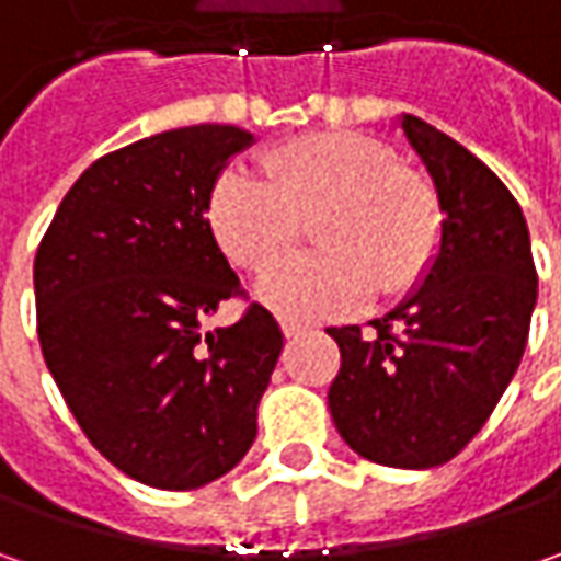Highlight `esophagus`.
<instances>
[{"label":"esophagus","mask_w":561,"mask_h":561,"mask_svg":"<svg viewBox=\"0 0 561 561\" xmlns=\"http://www.w3.org/2000/svg\"><path fill=\"white\" fill-rule=\"evenodd\" d=\"M280 331H284V336H287V340H293V336L306 334L309 328H306V324H299V321H290V318H287V321H280Z\"/></svg>","instance_id":"esophagus-1"}]
</instances>
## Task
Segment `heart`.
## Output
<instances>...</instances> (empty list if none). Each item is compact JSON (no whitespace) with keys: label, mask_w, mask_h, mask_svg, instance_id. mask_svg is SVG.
<instances>
[{"label":"heart","mask_w":561,"mask_h":561,"mask_svg":"<svg viewBox=\"0 0 561 561\" xmlns=\"http://www.w3.org/2000/svg\"><path fill=\"white\" fill-rule=\"evenodd\" d=\"M262 178L221 174L205 203L211 237L237 268L262 274L316 227L321 253L271 271L259 299L284 318H331L377 293H409L437 259V190L390 146L353 130H318L271 146Z\"/></svg>","instance_id":"b5f03b06"}]
</instances>
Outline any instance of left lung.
Instances as JSON below:
<instances>
[{"mask_svg": "<svg viewBox=\"0 0 561 561\" xmlns=\"http://www.w3.org/2000/svg\"><path fill=\"white\" fill-rule=\"evenodd\" d=\"M402 130L437 186L440 252L419 290L368 334L328 328L340 346L328 405L362 459L434 468L471 443L518 371L537 268L506 184L427 121L405 115Z\"/></svg>", "mask_w": 561, "mask_h": 561, "instance_id": "1", "label": "left lung"}]
</instances>
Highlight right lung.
Returning <instances> with one entry per match:
<instances>
[{"label": "right lung", "instance_id": "right-lung-1", "mask_svg": "<svg viewBox=\"0 0 561 561\" xmlns=\"http://www.w3.org/2000/svg\"><path fill=\"white\" fill-rule=\"evenodd\" d=\"M249 142L196 124L102 156L33 259L39 350L71 415L108 462L159 490L211 484L247 456L284 350L259 302L203 336L205 318L247 299L205 203Z\"/></svg>", "mask_w": 561, "mask_h": 561}]
</instances>
